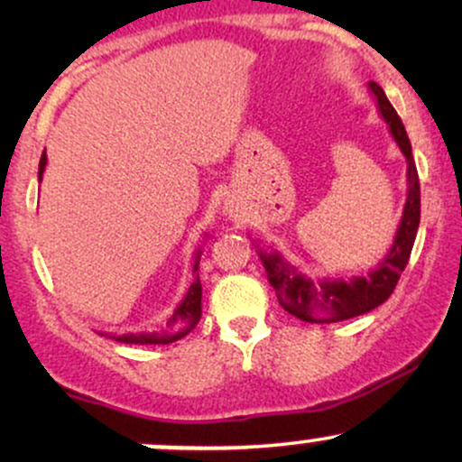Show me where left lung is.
<instances>
[{"label": "left lung", "instance_id": "1", "mask_svg": "<svg viewBox=\"0 0 462 462\" xmlns=\"http://www.w3.org/2000/svg\"><path fill=\"white\" fill-rule=\"evenodd\" d=\"M371 95L378 104V113L406 158V204L402 221L391 243L389 252L378 267L367 275L354 278H310L301 273L293 263H289L278 249H258L269 284L273 286L278 301L291 315L310 323H337L365 315L378 309L393 293L397 280L411 258L412 243H415L419 213H421V195H419V176L412 158V147L408 141L404 124L397 116L383 88L375 82L367 84Z\"/></svg>", "mask_w": 462, "mask_h": 462}]
</instances>
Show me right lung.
<instances>
[{
    "label": "right lung",
    "mask_w": 462,
    "mask_h": 462,
    "mask_svg": "<svg viewBox=\"0 0 462 462\" xmlns=\"http://www.w3.org/2000/svg\"><path fill=\"white\" fill-rule=\"evenodd\" d=\"M47 167V153L43 152L39 162V182L43 180ZM208 235H204V238ZM199 256H201V247H198L193 256V282H190L187 295H184L182 301L178 304V309L173 310V317L167 321V326L158 328V330L152 332H125V334H110V332H102L104 337L113 338V341L119 343H130V346H169V343L178 341V338L187 337V334L198 326L199 317H201V282H199Z\"/></svg>",
    "instance_id": "right-lung-1"
}]
</instances>
